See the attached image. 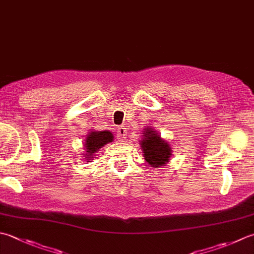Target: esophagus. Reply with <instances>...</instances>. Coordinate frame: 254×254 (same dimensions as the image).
Listing matches in <instances>:
<instances>
[{"label":"esophagus","mask_w":254,"mask_h":254,"mask_svg":"<svg viewBox=\"0 0 254 254\" xmlns=\"http://www.w3.org/2000/svg\"><path fill=\"white\" fill-rule=\"evenodd\" d=\"M127 127H120L118 128V137L120 138L121 141H124L127 138Z\"/></svg>","instance_id":"34e87169"}]
</instances>
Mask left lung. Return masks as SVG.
Instances as JSON below:
<instances>
[{
	"instance_id": "8db88e82",
	"label": "left lung",
	"mask_w": 254,
	"mask_h": 254,
	"mask_svg": "<svg viewBox=\"0 0 254 254\" xmlns=\"http://www.w3.org/2000/svg\"><path fill=\"white\" fill-rule=\"evenodd\" d=\"M140 145L144 160L151 167H161L170 162L173 148L165 138H163L157 130L152 127H145L142 131Z\"/></svg>"
}]
</instances>
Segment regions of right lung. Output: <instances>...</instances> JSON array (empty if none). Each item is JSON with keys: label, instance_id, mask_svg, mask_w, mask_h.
<instances>
[{"label": "right lung", "instance_id": "right-lung-1", "mask_svg": "<svg viewBox=\"0 0 254 254\" xmlns=\"http://www.w3.org/2000/svg\"><path fill=\"white\" fill-rule=\"evenodd\" d=\"M114 140V136L112 132L110 131H97V130H90L86 137H84L83 142V154L84 160L87 162H91L94 156L97 155L98 151H100L104 145L108 143H111Z\"/></svg>", "mask_w": 254, "mask_h": 254}]
</instances>
